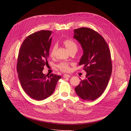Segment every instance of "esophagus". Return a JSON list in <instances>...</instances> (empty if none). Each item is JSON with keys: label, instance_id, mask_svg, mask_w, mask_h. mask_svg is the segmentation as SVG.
Listing matches in <instances>:
<instances>
[{"label": "esophagus", "instance_id": "34e87169", "mask_svg": "<svg viewBox=\"0 0 131 131\" xmlns=\"http://www.w3.org/2000/svg\"><path fill=\"white\" fill-rule=\"evenodd\" d=\"M70 75L68 74H64L63 75V78H70Z\"/></svg>", "mask_w": 131, "mask_h": 131}]
</instances>
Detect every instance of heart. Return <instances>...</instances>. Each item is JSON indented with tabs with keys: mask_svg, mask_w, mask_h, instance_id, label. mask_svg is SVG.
<instances>
[{
	"mask_svg": "<svg viewBox=\"0 0 131 131\" xmlns=\"http://www.w3.org/2000/svg\"><path fill=\"white\" fill-rule=\"evenodd\" d=\"M64 43L65 46H66V48L68 49V51H70L72 50H76L77 51L78 50V45L77 43L75 42V41L71 39H67L64 40ZM56 46L54 45L51 49V56H53L54 51L56 49ZM57 67H58L59 69L61 70L63 72H67L68 71H70V64L66 63V62H61L60 63H59Z\"/></svg>",
	"mask_w": 131,
	"mask_h": 131,
	"instance_id": "b5f03b06",
	"label": "heart"
}]
</instances>
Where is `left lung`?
I'll return each instance as SVG.
<instances>
[{
	"instance_id": "1",
	"label": "left lung",
	"mask_w": 131,
	"mask_h": 131,
	"mask_svg": "<svg viewBox=\"0 0 131 131\" xmlns=\"http://www.w3.org/2000/svg\"><path fill=\"white\" fill-rule=\"evenodd\" d=\"M74 38L81 44L83 54L79 62L86 72L85 79L75 88L79 97L93 101L99 98L107 86L112 72L111 51L100 34L88 27L75 29Z\"/></svg>"
}]
</instances>
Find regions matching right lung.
Segmentation results:
<instances>
[{
    "instance_id": "obj_1",
    "label": "right lung",
    "mask_w": 131,
    "mask_h": 131,
    "mask_svg": "<svg viewBox=\"0 0 131 131\" xmlns=\"http://www.w3.org/2000/svg\"><path fill=\"white\" fill-rule=\"evenodd\" d=\"M52 32L41 30L27 37L20 48L17 71L20 83L26 93L36 100H42L53 93L60 75L43 74L48 63Z\"/></svg>"
}]
</instances>
